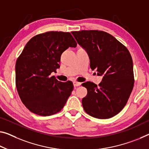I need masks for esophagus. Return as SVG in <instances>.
<instances>
[{
  "instance_id": "esophagus-1",
  "label": "esophagus",
  "mask_w": 149,
  "mask_h": 149,
  "mask_svg": "<svg viewBox=\"0 0 149 149\" xmlns=\"http://www.w3.org/2000/svg\"><path fill=\"white\" fill-rule=\"evenodd\" d=\"M81 84V82H77V81H74L73 82V85H74V87H76V86H79Z\"/></svg>"
}]
</instances>
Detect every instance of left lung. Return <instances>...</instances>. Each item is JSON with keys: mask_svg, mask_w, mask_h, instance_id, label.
I'll return each instance as SVG.
<instances>
[{"mask_svg": "<svg viewBox=\"0 0 149 149\" xmlns=\"http://www.w3.org/2000/svg\"><path fill=\"white\" fill-rule=\"evenodd\" d=\"M78 44L87 52L90 67L102 76L98 86L86 82L87 95L82 100L84 111L105 119L122 111L134 86L133 63L129 51L113 36L100 31L71 32Z\"/></svg>", "mask_w": 149, "mask_h": 149, "instance_id": "1", "label": "left lung"}]
</instances>
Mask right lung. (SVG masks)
Masks as SVG:
<instances>
[{"label": "right lung", "mask_w": 149, "mask_h": 149, "mask_svg": "<svg viewBox=\"0 0 149 149\" xmlns=\"http://www.w3.org/2000/svg\"><path fill=\"white\" fill-rule=\"evenodd\" d=\"M77 42L70 33L51 31L26 43L15 66L16 86L22 103L32 113L50 116L63 108L73 90L72 82L51 76L60 67L63 52Z\"/></svg>", "instance_id": "right-lung-1"}]
</instances>
